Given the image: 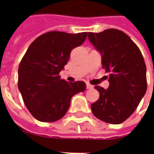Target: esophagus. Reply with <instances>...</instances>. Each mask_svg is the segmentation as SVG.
Returning a JSON list of instances; mask_svg holds the SVG:
<instances>
[{"label": "esophagus", "instance_id": "34e87169", "mask_svg": "<svg viewBox=\"0 0 154 154\" xmlns=\"http://www.w3.org/2000/svg\"><path fill=\"white\" fill-rule=\"evenodd\" d=\"M93 88V86H91V84H87V89H92Z\"/></svg>", "mask_w": 154, "mask_h": 154}]
</instances>
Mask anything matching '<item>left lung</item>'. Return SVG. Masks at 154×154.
I'll list each match as a JSON object with an SVG mask.
<instances>
[{
  "mask_svg": "<svg viewBox=\"0 0 154 154\" xmlns=\"http://www.w3.org/2000/svg\"><path fill=\"white\" fill-rule=\"evenodd\" d=\"M88 38L101 54L102 68L110 72L108 89L95 87L100 97L91 106L92 113L104 122L121 124L134 113L146 93L143 57L134 41L119 29L89 32Z\"/></svg>",
  "mask_w": 154,
  "mask_h": 154,
  "instance_id": "1",
  "label": "left lung"
}]
</instances>
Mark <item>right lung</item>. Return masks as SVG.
<instances>
[{
  "label": "right lung",
  "instance_id": "1",
  "mask_svg": "<svg viewBox=\"0 0 154 154\" xmlns=\"http://www.w3.org/2000/svg\"><path fill=\"white\" fill-rule=\"evenodd\" d=\"M88 33L50 31L38 36L20 61L18 87L29 111L41 122H54L69 109L71 98L86 90L82 81L67 82L59 72L71 51L83 44Z\"/></svg>",
  "mask_w": 154,
  "mask_h": 154
}]
</instances>
